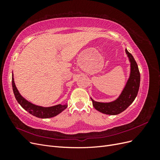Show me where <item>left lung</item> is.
I'll return each mask as SVG.
<instances>
[{
  "label": "left lung",
  "instance_id": "left-lung-1",
  "mask_svg": "<svg viewBox=\"0 0 160 160\" xmlns=\"http://www.w3.org/2000/svg\"><path fill=\"white\" fill-rule=\"evenodd\" d=\"M125 53L130 62L129 76L118 98L109 102H99L91 98L93 107L101 113L112 115L119 114L126 109L137 97L140 84L138 66L132 55L128 52L127 48H125Z\"/></svg>",
  "mask_w": 160,
  "mask_h": 160
}]
</instances>
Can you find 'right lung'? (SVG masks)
<instances>
[{"label":"right lung","mask_w":160,"mask_h":160,"mask_svg":"<svg viewBox=\"0 0 160 160\" xmlns=\"http://www.w3.org/2000/svg\"><path fill=\"white\" fill-rule=\"evenodd\" d=\"M12 85L14 97H15L18 103L21 105L24 109L37 118L47 119L55 117V116L61 113L67 107V103L65 104H58L54 106H51V107H42V106L32 103L25 98H23L19 93L15 83H14L13 73L12 75Z\"/></svg>","instance_id":"right-lung-1"}]
</instances>
